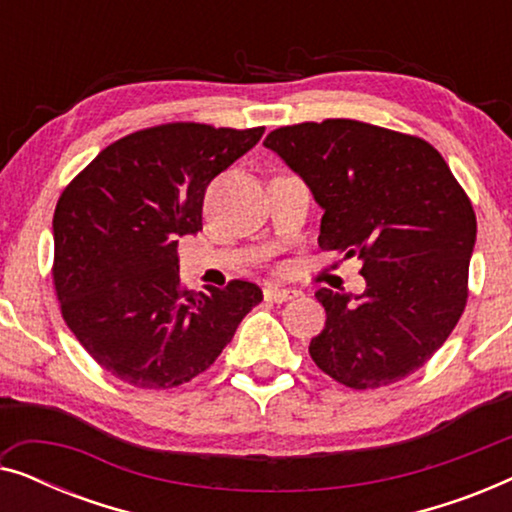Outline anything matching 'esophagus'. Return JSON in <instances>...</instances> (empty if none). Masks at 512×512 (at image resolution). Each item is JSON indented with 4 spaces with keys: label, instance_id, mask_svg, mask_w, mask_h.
<instances>
[{
    "label": "esophagus",
    "instance_id": "1",
    "mask_svg": "<svg viewBox=\"0 0 512 512\" xmlns=\"http://www.w3.org/2000/svg\"><path fill=\"white\" fill-rule=\"evenodd\" d=\"M263 296L268 298V300H272V303H286V300L296 298V296H298V291H293V289H282V286L268 284V286H265V289H263Z\"/></svg>",
    "mask_w": 512,
    "mask_h": 512
}]
</instances>
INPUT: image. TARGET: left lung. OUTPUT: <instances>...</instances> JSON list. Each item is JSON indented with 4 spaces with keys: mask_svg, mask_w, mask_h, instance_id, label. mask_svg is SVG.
I'll return each instance as SVG.
<instances>
[{
    "mask_svg": "<svg viewBox=\"0 0 512 512\" xmlns=\"http://www.w3.org/2000/svg\"><path fill=\"white\" fill-rule=\"evenodd\" d=\"M263 144L324 209L319 247L363 263L361 296L314 293L326 326L312 361L352 389L412 375L466 307L478 223L464 188L429 142L349 118L286 125Z\"/></svg>",
    "mask_w": 512,
    "mask_h": 512,
    "instance_id": "8db88e82",
    "label": "left lung"
}]
</instances>
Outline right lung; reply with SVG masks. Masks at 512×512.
Listing matches in <instances>:
<instances>
[{
  "label": "right lung",
  "mask_w": 512,
  "mask_h": 512,
  "mask_svg": "<svg viewBox=\"0 0 512 512\" xmlns=\"http://www.w3.org/2000/svg\"><path fill=\"white\" fill-rule=\"evenodd\" d=\"M265 128L165 123L109 144L76 174L53 214V286L83 349L139 389L191 382L263 300L233 279L207 293L179 279V237L202 230L216 174L254 149Z\"/></svg>",
  "instance_id": "right-lung-1"
}]
</instances>
